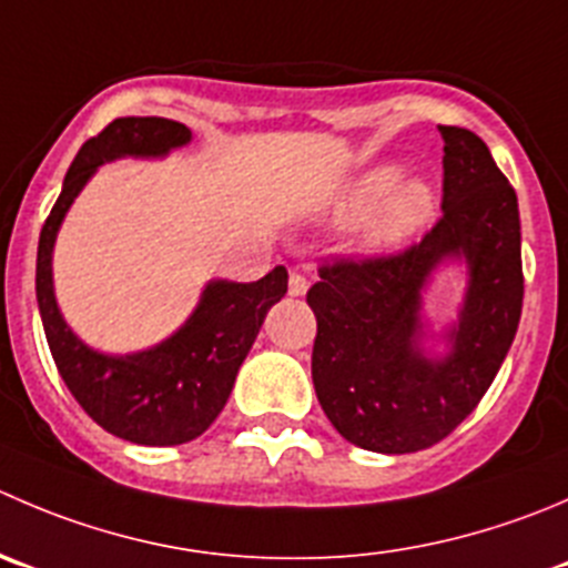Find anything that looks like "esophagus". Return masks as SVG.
Segmentation results:
<instances>
[{
  "mask_svg": "<svg viewBox=\"0 0 568 568\" xmlns=\"http://www.w3.org/2000/svg\"><path fill=\"white\" fill-rule=\"evenodd\" d=\"M288 294L291 296H305L307 294V277H305V274H302V272H291Z\"/></svg>",
  "mask_w": 568,
  "mask_h": 568,
  "instance_id": "34e87169",
  "label": "esophagus"
}]
</instances>
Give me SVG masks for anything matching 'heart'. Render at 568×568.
<instances>
[{
  "mask_svg": "<svg viewBox=\"0 0 568 568\" xmlns=\"http://www.w3.org/2000/svg\"><path fill=\"white\" fill-rule=\"evenodd\" d=\"M436 211L433 185L422 178L396 180L394 166H379L357 178L335 207V222L366 216L363 246L372 252L390 250L430 222Z\"/></svg>",
  "mask_w": 568,
  "mask_h": 568,
  "instance_id": "1",
  "label": "heart"
}]
</instances>
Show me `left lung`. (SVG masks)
<instances>
[{"label":"left lung","mask_w":568,"mask_h":568,"mask_svg":"<svg viewBox=\"0 0 568 568\" xmlns=\"http://www.w3.org/2000/svg\"><path fill=\"white\" fill-rule=\"evenodd\" d=\"M444 200L436 227L396 255L335 257L307 291L313 385L335 430L368 453L444 442L480 405L521 318V224L514 185L471 130L438 124ZM467 261L470 288L448 355L420 349V288L438 262Z\"/></svg>","instance_id":"8db88e82"}]
</instances>
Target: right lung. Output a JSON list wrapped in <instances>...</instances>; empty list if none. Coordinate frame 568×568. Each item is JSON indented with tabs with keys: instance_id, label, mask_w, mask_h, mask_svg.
<instances>
[{
	"instance_id": "1",
	"label": "right lung",
	"mask_w": 568,
	"mask_h": 568,
	"mask_svg": "<svg viewBox=\"0 0 568 568\" xmlns=\"http://www.w3.org/2000/svg\"><path fill=\"white\" fill-rule=\"evenodd\" d=\"M189 141V126L172 119L126 115L110 121L77 152L38 241V311L60 377L99 427L144 447L194 442L216 422L268 307L288 291L285 266H274L257 283L213 280L172 338L135 355H102L82 344L63 322L54 302L52 250L82 185L104 161L163 158Z\"/></svg>"
}]
</instances>
